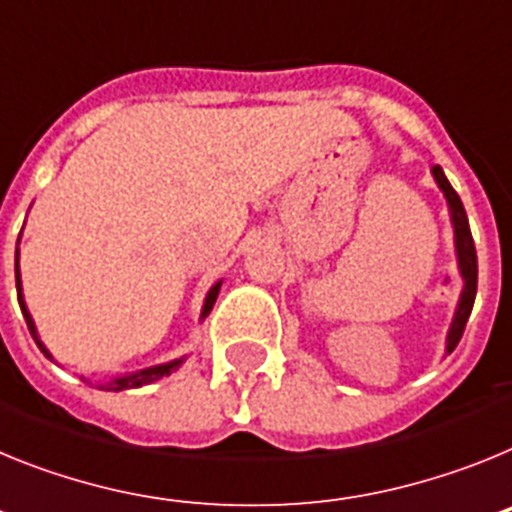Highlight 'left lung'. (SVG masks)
Segmentation results:
<instances>
[{"label": "left lung", "mask_w": 512, "mask_h": 512, "mask_svg": "<svg viewBox=\"0 0 512 512\" xmlns=\"http://www.w3.org/2000/svg\"><path fill=\"white\" fill-rule=\"evenodd\" d=\"M433 176H436L438 187H441V192L446 194V200H449L451 223H454V233H456V253H459V269H461V277H464V292H461L459 310H456L454 323H451L449 346H446L449 351H454L456 343H459L461 336H464L467 320L469 315H472L474 297H477V248H474V238H472V230H469V220H467V212H464V205H461L459 194L454 192V187L449 184V179H446L441 166L433 169Z\"/></svg>", "instance_id": "obj_1"}]
</instances>
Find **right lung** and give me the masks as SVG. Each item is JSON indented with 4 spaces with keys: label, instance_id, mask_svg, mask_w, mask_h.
Listing matches in <instances>:
<instances>
[{
    "label": "right lung",
    "instance_id": "right-lung-1",
    "mask_svg": "<svg viewBox=\"0 0 512 512\" xmlns=\"http://www.w3.org/2000/svg\"><path fill=\"white\" fill-rule=\"evenodd\" d=\"M15 279H17V300H20V310H22V315H25V323H27V328H30V336L35 338V343H38L40 351H43V354L48 356V359H51V354H48L43 343H40L38 330H35V323H33V318H30V312H27L25 302H22L20 271H17V256H15ZM217 292H220V282H217L215 287L210 289V295H207V300H205V310H202V318H205V315H210L212 305H215V300H217ZM182 361L184 359H176V361H171V364L151 366V369H143V372H138V374H128V377H120V379H115V382L107 384V390L120 392V390H128V387H140V384H151V382H156V379H161V377H169V374L174 372V369H179V366H182Z\"/></svg>",
    "mask_w": 512,
    "mask_h": 512
}]
</instances>
